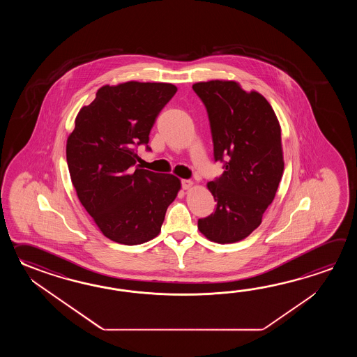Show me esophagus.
<instances>
[{
    "label": "esophagus",
    "mask_w": 357,
    "mask_h": 357,
    "mask_svg": "<svg viewBox=\"0 0 357 357\" xmlns=\"http://www.w3.org/2000/svg\"><path fill=\"white\" fill-rule=\"evenodd\" d=\"M182 189L183 190H189L192 188V181H190V180H181Z\"/></svg>",
    "instance_id": "obj_1"
}]
</instances>
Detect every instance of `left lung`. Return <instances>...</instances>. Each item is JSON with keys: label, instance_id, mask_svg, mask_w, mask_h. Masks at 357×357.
<instances>
[{"label": "left lung", "instance_id": "left-lung-1", "mask_svg": "<svg viewBox=\"0 0 357 357\" xmlns=\"http://www.w3.org/2000/svg\"><path fill=\"white\" fill-rule=\"evenodd\" d=\"M192 89L208 112L214 160L225 163L220 178L206 183L217 208L197 228L213 243H237L260 226L282 180L281 125L260 93L237 82H200Z\"/></svg>", "mask_w": 357, "mask_h": 357}]
</instances>
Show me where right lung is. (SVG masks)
<instances>
[{"label":"right lung","instance_id":"add662e5","mask_svg":"<svg viewBox=\"0 0 357 357\" xmlns=\"http://www.w3.org/2000/svg\"><path fill=\"white\" fill-rule=\"evenodd\" d=\"M176 91L169 83L103 85L76 116L66 143L70 177L85 211L114 243L139 245L157 237L181 189L176 176L135 166V148L151 151L149 132Z\"/></svg>","mask_w":357,"mask_h":357}]
</instances>
